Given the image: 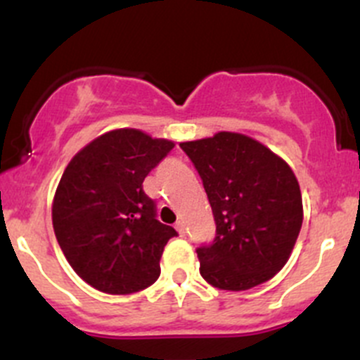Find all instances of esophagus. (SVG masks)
<instances>
[{
	"label": "esophagus",
	"mask_w": 360,
	"mask_h": 360,
	"mask_svg": "<svg viewBox=\"0 0 360 360\" xmlns=\"http://www.w3.org/2000/svg\"><path fill=\"white\" fill-rule=\"evenodd\" d=\"M176 230L179 232V236H184V230H186V225H184L183 219H179V221L176 223Z\"/></svg>",
	"instance_id": "esophagus-1"
}]
</instances>
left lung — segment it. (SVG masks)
<instances>
[{"instance_id": "obj_1", "label": "left lung", "mask_w": 360, "mask_h": 360, "mask_svg": "<svg viewBox=\"0 0 360 360\" xmlns=\"http://www.w3.org/2000/svg\"><path fill=\"white\" fill-rule=\"evenodd\" d=\"M200 174L216 221L211 246L197 250L200 274L221 290H248L280 273L302 225L297 177L255 139L218 131L181 142Z\"/></svg>"}]
</instances>
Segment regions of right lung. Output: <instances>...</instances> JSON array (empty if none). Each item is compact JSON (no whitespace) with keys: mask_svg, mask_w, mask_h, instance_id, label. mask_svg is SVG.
<instances>
[{"mask_svg":"<svg viewBox=\"0 0 360 360\" xmlns=\"http://www.w3.org/2000/svg\"><path fill=\"white\" fill-rule=\"evenodd\" d=\"M172 148L167 139L117 128L66 165L52 200V226L68 264L96 290L127 295L158 280L163 248L177 232L156 219L142 183Z\"/></svg>","mask_w":360,"mask_h":360,"instance_id":"right-lung-1","label":"right lung"}]
</instances>
